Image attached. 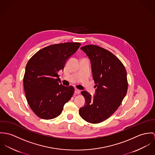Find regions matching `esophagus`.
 I'll list each match as a JSON object with an SVG mask.
<instances>
[{
  "label": "esophagus",
  "mask_w": 155,
  "mask_h": 155,
  "mask_svg": "<svg viewBox=\"0 0 155 155\" xmlns=\"http://www.w3.org/2000/svg\"><path fill=\"white\" fill-rule=\"evenodd\" d=\"M80 90H78V89H77V88H75V93H76V94H79V93H80Z\"/></svg>",
  "instance_id": "obj_1"
}]
</instances>
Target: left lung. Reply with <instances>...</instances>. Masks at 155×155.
Wrapping results in <instances>:
<instances>
[{
  "instance_id": "1",
  "label": "left lung",
  "mask_w": 155,
  "mask_h": 155,
  "mask_svg": "<svg viewBox=\"0 0 155 155\" xmlns=\"http://www.w3.org/2000/svg\"><path fill=\"white\" fill-rule=\"evenodd\" d=\"M81 49L90 60L96 89L93 96L87 91H81L86 102L79 114L87 122L97 124L109 118L125 97L127 71L120 61L106 49L96 45H86Z\"/></svg>"
}]
</instances>
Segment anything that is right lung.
Instances as JSON below:
<instances>
[{
    "label": "right lung",
    "mask_w": 155,
    "mask_h": 155,
    "mask_svg": "<svg viewBox=\"0 0 155 155\" xmlns=\"http://www.w3.org/2000/svg\"><path fill=\"white\" fill-rule=\"evenodd\" d=\"M81 44L64 43L47 46L28 61L24 77L26 99L38 117L51 120L58 117L74 93L72 86H63L58 74Z\"/></svg>",
    "instance_id": "1"
}]
</instances>
